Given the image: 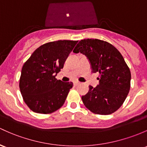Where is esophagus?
I'll list each match as a JSON object with an SVG mask.
<instances>
[{"mask_svg": "<svg viewBox=\"0 0 147 147\" xmlns=\"http://www.w3.org/2000/svg\"><path fill=\"white\" fill-rule=\"evenodd\" d=\"M79 84H80V83H79V82H78V81H75V82H74V86H78V85H79Z\"/></svg>", "mask_w": 147, "mask_h": 147, "instance_id": "esophagus-1", "label": "esophagus"}]
</instances>
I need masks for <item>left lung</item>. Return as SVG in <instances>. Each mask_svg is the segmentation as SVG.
I'll use <instances>...</instances> for the list:
<instances>
[{"instance_id":"left-lung-1","label":"left lung","mask_w":147,"mask_h":147,"mask_svg":"<svg viewBox=\"0 0 147 147\" xmlns=\"http://www.w3.org/2000/svg\"><path fill=\"white\" fill-rule=\"evenodd\" d=\"M89 59L93 73H99V85L90 86L82 100L92 113L109 115L117 111L130 88L131 74L122 55L109 42L99 39H84L74 50Z\"/></svg>"}]
</instances>
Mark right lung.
<instances>
[{
	"mask_svg": "<svg viewBox=\"0 0 147 147\" xmlns=\"http://www.w3.org/2000/svg\"><path fill=\"white\" fill-rule=\"evenodd\" d=\"M78 40H57L38 48L24 64L20 79L23 99L31 111L48 114L64 104L72 82H62L55 76Z\"/></svg>",
	"mask_w": 147,
	"mask_h": 147,
	"instance_id": "add662e5",
	"label": "right lung"
}]
</instances>
